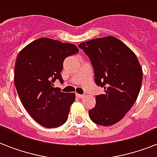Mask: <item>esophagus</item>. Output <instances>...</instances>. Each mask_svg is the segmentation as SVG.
<instances>
[{
  "mask_svg": "<svg viewBox=\"0 0 157 157\" xmlns=\"http://www.w3.org/2000/svg\"><path fill=\"white\" fill-rule=\"evenodd\" d=\"M76 95L77 98H82L85 97V95H84V94H77V93L76 94Z\"/></svg>",
  "mask_w": 157,
  "mask_h": 157,
  "instance_id": "obj_1",
  "label": "esophagus"
}]
</instances>
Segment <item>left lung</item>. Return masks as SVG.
<instances>
[{
  "label": "left lung",
  "mask_w": 157,
  "mask_h": 157,
  "mask_svg": "<svg viewBox=\"0 0 157 157\" xmlns=\"http://www.w3.org/2000/svg\"><path fill=\"white\" fill-rule=\"evenodd\" d=\"M90 59L95 83L104 88L96 96L89 116L95 124L109 126L125 116L135 103L143 81V69L134 54L117 37L108 36L78 45Z\"/></svg>",
  "instance_id": "left-lung-1"
}]
</instances>
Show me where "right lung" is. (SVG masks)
Returning a JSON list of instances; mask_svg holds the SVG:
<instances>
[{
  "instance_id": "right-lung-1",
  "label": "right lung",
  "mask_w": 157,
  "mask_h": 157,
  "mask_svg": "<svg viewBox=\"0 0 157 157\" xmlns=\"http://www.w3.org/2000/svg\"><path fill=\"white\" fill-rule=\"evenodd\" d=\"M78 51L73 44L42 37L18 53L14 66L16 90L27 112L42 126L59 127L68 118L76 95L53 86L57 79L63 82L60 72L64 59Z\"/></svg>"
}]
</instances>
